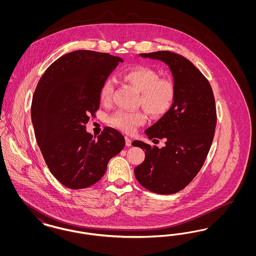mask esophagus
Segmentation results:
<instances>
[{
	"mask_svg": "<svg viewBox=\"0 0 256 256\" xmlns=\"http://www.w3.org/2000/svg\"><path fill=\"white\" fill-rule=\"evenodd\" d=\"M132 141L128 137H126V146H132Z\"/></svg>",
	"mask_w": 256,
	"mask_h": 256,
	"instance_id": "obj_1",
	"label": "esophagus"
}]
</instances>
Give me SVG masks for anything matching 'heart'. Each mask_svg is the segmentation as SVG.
<instances>
[{
  "mask_svg": "<svg viewBox=\"0 0 256 256\" xmlns=\"http://www.w3.org/2000/svg\"><path fill=\"white\" fill-rule=\"evenodd\" d=\"M126 82L141 92V104L148 114L159 117L170 110L174 97L176 87L174 82L168 78H159L156 70L146 66H136L126 70L124 74ZM115 88L112 78L104 80L100 89V98L104 104L111 102ZM146 121V115L141 111L119 110L112 113L108 119L111 126L126 134H134L137 126Z\"/></svg>",
  "mask_w": 256,
  "mask_h": 256,
  "instance_id": "1",
  "label": "heart"
}]
</instances>
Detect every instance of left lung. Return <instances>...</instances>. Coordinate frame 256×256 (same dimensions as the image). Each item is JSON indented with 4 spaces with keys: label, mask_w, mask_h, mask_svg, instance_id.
Masks as SVG:
<instances>
[{
    "label": "left lung",
    "mask_w": 256,
    "mask_h": 256,
    "mask_svg": "<svg viewBox=\"0 0 256 256\" xmlns=\"http://www.w3.org/2000/svg\"><path fill=\"white\" fill-rule=\"evenodd\" d=\"M140 56L169 66L176 97L170 110L145 130L148 139H163L165 146L132 142L146 154L143 163L134 168L135 178L150 192L174 194L193 180L206 159L217 124L215 98L206 78L182 56L159 50Z\"/></svg>",
    "instance_id": "1"
}]
</instances>
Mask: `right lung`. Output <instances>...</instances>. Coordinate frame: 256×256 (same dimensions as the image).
I'll use <instances>...</instances> for the list:
<instances>
[{
  "instance_id": "add662e5",
  "label": "right lung",
  "mask_w": 256,
  "mask_h": 256,
  "mask_svg": "<svg viewBox=\"0 0 256 256\" xmlns=\"http://www.w3.org/2000/svg\"><path fill=\"white\" fill-rule=\"evenodd\" d=\"M121 58L80 50L52 63L38 82L32 102L37 144L52 176L64 186L84 189L98 182L124 137L104 128L97 139L86 132L100 106V89Z\"/></svg>"
}]
</instances>
